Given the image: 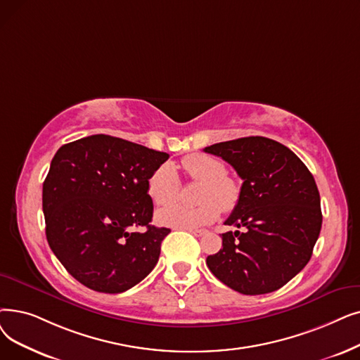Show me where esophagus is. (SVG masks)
<instances>
[{
	"label": "esophagus",
	"instance_id": "esophagus-1",
	"mask_svg": "<svg viewBox=\"0 0 360 360\" xmlns=\"http://www.w3.org/2000/svg\"><path fill=\"white\" fill-rule=\"evenodd\" d=\"M190 233H193V236H195V237H201V236H205L206 233V231H188Z\"/></svg>",
	"mask_w": 360,
	"mask_h": 360
}]
</instances>
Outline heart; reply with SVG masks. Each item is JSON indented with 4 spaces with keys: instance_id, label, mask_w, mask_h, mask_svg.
Wrapping results in <instances>:
<instances>
[{
    "instance_id": "1",
    "label": "heart",
    "mask_w": 360,
    "mask_h": 360,
    "mask_svg": "<svg viewBox=\"0 0 360 360\" xmlns=\"http://www.w3.org/2000/svg\"><path fill=\"white\" fill-rule=\"evenodd\" d=\"M190 179L201 182L197 207L169 205L178 198L181 181L176 167L166 162L155 169L148 179V194L155 205H167L155 213L159 225L175 229H198L214 222L221 209L231 212L238 205L240 185L226 176L225 165L207 154H191L182 162Z\"/></svg>"
}]
</instances>
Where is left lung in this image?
I'll list each match as a JSON object with an SVG mask.
<instances>
[{
    "label": "left lung",
    "instance_id": "1",
    "mask_svg": "<svg viewBox=\"0 0 360 360\" xmlns=\"http://www.w3.org/2000/svg\"><path fill=\"white\" fill-rule=\"evenodd\" d=\"M243 179L238 205L225 225L244 232L222 233V248L207 256L212 274L241 294L284 287L311 257L322 226L321 197L306 165L285 146L245 136L205 148Z\"/></svg>",
    "mask_w": 360,
    "mask_h": 360
}]
</instances>
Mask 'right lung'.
Wrapping results in <instances>:
<instances>
[{"label":"right lung","mask_w":360,"mask_h":360,"mask_svg":"<svg viewBox=\"0 0 360 360\" xmlns=\"http://www.w3.org/2000/svg\"><path fill=\"white\" fill-rule=\"evenodd\" d=\"M169 159L110 135L61 146L42 185L45 233L53 253L85 287L117 294L153 271L169 228L153 226L148 179ZM144 226V233H131Z\"/></svg>","instance_id":"add662e5"}]
</instances>
